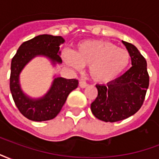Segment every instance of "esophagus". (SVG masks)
Segmentation results:
<instances>
[{
    "instance_id": "obj_1",
    "label": "esophagus",
    "mask_w": 159,
    "mask_h": 159,
    "mask_svg": "<svg viewBox=\"0 0 159 159\" xmlns=\"http://www.w3.org/2000/svg\"><path fill=\"white\" fill-rule=\"evenodd\" d=\"M79 86H80V88L84 89V88H86V87L88 86V84H87V83H85V82H83V81H80Z\"/></svg>"
}]
</instances>
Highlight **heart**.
Instances as JSON below:
<instances>
[{
    "mask_svg": "<svg viewBox=\"0 0 159 159\" xmlns=\"http://www.w3.org/2000/svg\"><path fill=\"white\" fill-rule=\"evenodd\" d=\"M63 59L67 66L79 70L89 66V76L97 83L107 84L122 75L131 61L129 52L112 42L103 40L84 41L75 52L65 50Z\"/></svg>",
    "mask_w": 159,
    "mask_h": 159,
    "instance_id": "heart-1",
    "label": "heart"
}]
</instances>
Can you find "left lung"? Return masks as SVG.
Wrapping results in <instances>:
<instances>
[{
    "instance_id": "8db88e82",
    "label": "left lung",
    "mask_w": 159,
    "mask_h": 159,
    "mask_svg": "<svg viewBox=\"0 0 159 159\" xmlns=\"http://www.w3.org/2000/svg\"><path fill=\"white\" fill-rule=\"evenodd\" d=\"M122 42L129 52L132 66L107 85L97 84L98 96L91 104L92 113L104 122L114 123L136 113L149 86L145 58L133 44Z\"/></svg>"
}]
</instances>
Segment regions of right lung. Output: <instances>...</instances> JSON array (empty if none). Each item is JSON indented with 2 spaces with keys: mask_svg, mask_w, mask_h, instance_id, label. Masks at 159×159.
Listing matches in <instances>:
<instances>
[{
  "mask_svg": "<svg viewBox=\"0 0 159 159\" xmlns=\"http://www.w3.org/2000/svg\"><path fill=\"white\" fill-rule=\"evenodd\" d=\"M65 42L62 36L40 35L19 47L11 63L10 90L19 111L30 120L42 122L51 120L59 113L66 99L78 86L76 79H66L53 76L48 92L38 98H33L24 92L20 83V74L26 65L36 57L48 59L53 67L62 63L59 46Z\"/></svg>",
  "mask_w": 159,
  "mask_h": 159,
  "instance_id": "add662e5",
  "label": "right lung"
}]
</instances>
